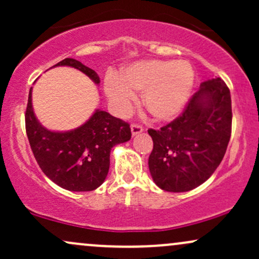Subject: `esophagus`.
Segmentation results:
<instances>
[{
  "label": "esophagus",
  "mask_w": 259,
  "mask_h": 259,
  "mask_svg": "<svg viewBox=\"0 0 259 259\" xmlns=\"http://www.w3.org/2000/svg\"><path fill=\"white\" fill-rule=\"evenodd\" d=\"M142 132H144V127H142L141 125H138V124H133V125H132L133 136L139 135V134H141Z\"/></svg>",
  "instance_id": "esophagus-1"
}]
</instances>
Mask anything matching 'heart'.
Returning a JSON list of instances; mask_svg holds the SVG:
<instances>
[{"label":"heart","mask_w":259,"mask_h":259,"mask_svg":"<svg viewBox=\"0 0 259 259\" xmlns=\"http://www.w3.org/2000/svg\"><path fill=\"white\" fill-rule=\"evenodd\" d=\"M194 82L195 72L189 62L142 59L121 68L119 79H107L105 92L120 113L132 108L135 101L134 92H142L145 111L153 119L168 121L185 108Z\"/></svg>","instance_id":"obj_1"}]
</instances>
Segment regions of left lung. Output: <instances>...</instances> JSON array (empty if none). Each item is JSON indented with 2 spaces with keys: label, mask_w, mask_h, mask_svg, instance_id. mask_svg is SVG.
<instances>
[{
  "label": "left lung",
  "mask_w": 259,
  "mask_h": 259,
  "mask_svg": "<svg viewBox=\"0 0 259 259\" xmlns=\"http://www.w3.org/2000/svg\"><path fill=\"white\" fill-rule=\"evenodd\" d=\"M230 90L221 78L200 85L177 119L148 130V168L164 191L185 192L203 184L221 164L231 135Z\"/></svg>",
  "instance_id": "1"
}]
</instances>
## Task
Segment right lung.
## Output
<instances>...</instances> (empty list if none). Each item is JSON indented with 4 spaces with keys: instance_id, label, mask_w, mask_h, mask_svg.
<instances>
[{
    "instance_id": "right-lung-1",
    "label": "right lung",
    "mask_w": 259,
    "mask_h": 259,
    "mask_svg": "<svg viewBox=\"0 0 259 259\" xmlns=\"http://www.w3.org/2000/svg\"><path fill=\"white\" fill-rule=\"evenodd\" d=\"M72 67L100 84L91 68L74 58H65L53 67ZM29 91L25 129L37 164L49 179L69 191H92L102 185L109 170L113 146L132 139L130 125L108 112L96 109L82 125L69 132H52L41 125L35 115Z\"/></svg>"
}]
</instances>
